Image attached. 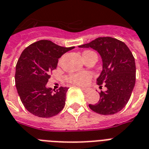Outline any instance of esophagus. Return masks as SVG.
<instances>
[{
	"label": "esophagus",
	"instance_id": "obj_1",
	"mask_svg": "<svg viewBox=\"0 0 149 149\" xmlns=\"http://www.w3.org/2000/svg\"><path fill=\"white\" fill-rule=\"evenodd\" d=\"M80 89H81L82 91H84V92H85V93H87L89 91V89H86V88H83V87H80Z\"/></svg>",
	"mask_w": 149,
	"mask_h": 149
}]
</instances>
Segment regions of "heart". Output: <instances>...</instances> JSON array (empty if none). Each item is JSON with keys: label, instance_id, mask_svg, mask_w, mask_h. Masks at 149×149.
I'll list each match as a JSON object with an SVG mask.
<instances>
[{"label": "heart", "instance_id": "obj_1", "mask_svg": "<svg viewBox=\"0 0 149 149\" xmlns=\"http://www.w3.org/2000/svg\"><path fill=\"white\" fill-rule=\"evenodd\" d=\"M91 51H85L83 53V56H85L86 53L91 52ZM92 79V75L88 72H79L71 73L68 75L66 77V80L71 84L77 85V86H86Z\"/></svg>", "mask_w": 149, "mask_h": 149}]
</instances>
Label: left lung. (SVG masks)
<instances>
[{
    "label": "left lung",
    "mask_w": 149,
    "mask_h": 149,
    "mask_svg": "<svg viewBox=\"0 0 149 149\" xmlns=\"http://www.w3.org/2000/svg\"><path fill=\"white\" fill-rule=\"evenodd\" d=\"M97 50L103 60V71L97 79L106 91L99 93V101L89 107L100 114L109 115L120 111L129 100L136 79V67L132 52L125 42L111 37H99L79 45Z\"/></svg>",
    "instance_id": "left-lung-1"
}]
</instances>
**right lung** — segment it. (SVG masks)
<instances>
[{
	"mask_svg": "<svg viewBox=\"0 0 149 149\" xmlns=\"http://www.w3.org/2000/svg\"><path fill=\"white\" fill-rule=\"evenodd\" d=\"M74 47H63L49 40H40L25 48L16 64L15 85L28 111L39 118H51L65 106L67 87L55 92L46 87L50 73L59 58Z\"/></svg>",
	"mask_w": 149,
	"mask_h": 149,
	"instance_id": "obj_1",
	"label": "right lung"
}]
</instances>
